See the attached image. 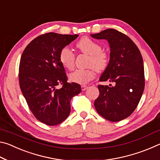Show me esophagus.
Returning <instances> with one entry per match:
<instances>
[{"mask_svg":"<svg viewBox=\"0 0 160 160\" xmlns=\"http://www.w3.org/2000/svg\"><path fill=\"white\" fill-rule=\"evenodd\" d=\"M88 88V87L87 86V85H82V86H81V89H82V91L85 90L86 89Z\"/></svg>","mask_w":160,"mask_h":160,"instance_id":"34e87169","label":"esophagus"}]
</instances>
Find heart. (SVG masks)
Returning <instances> with one entry per match:
<instances>
[{"instance_id": "obj_1", "label": "heart", "mask_w": 160, "mask_h": 160, "mask_svg": "<svg viewBox=\"0 0 160 160\" xmlns=\"http://www.w3.org/2000/svg\"><path fill=\"white\" fill-rule=\"evenodd\" d=\"M76 47L81 53L88 56L87 69H78L69 75L72 82L85 84L92 80L95 75L94 69L102 72L107 68L109 63V55L106 51L102 50L101 45L90 38L84 37L77 42ZM59 60L65 68L73 69L75 55L68 47H64L59 53Z\"/></svg>"}]
</instances>
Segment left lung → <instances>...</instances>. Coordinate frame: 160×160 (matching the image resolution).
Returning <instances> with one entry per match:
<instances>
[{"instance_id":"1","label":"left lung","mask_w":160,"mask_h":160,"mask_svg":"<svg viewBox=\"0 0 160 160\" xmlns=\"http://www.w3.org/2000/svg\"><path fill=\"white\" fill-rule=\"evenodd\" d=\"M91 36L109 42L110 61L99 81L113 83V86L98 85L99 94L94 101V107L103 118L117 122L134 112L144 91L141 53L127 35L116 29H107Z\"/></svg>"}]
</instances>
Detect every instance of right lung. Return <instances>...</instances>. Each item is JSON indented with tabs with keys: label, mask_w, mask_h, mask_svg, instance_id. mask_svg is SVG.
<instances>
[{
	"label": "right lung",
	"mask_w": 160,
	"mask_h": 160,
	"mask_svg": "<svg viewBox=\"0 0 160 160\" xmlns=\"http://www.w3.org/2000/svg\"><path fill=\"white\" fill-rule=\"evenodd\" d=\"M78 37L48 32L35 38L22 54L19 83L34 117L48 126L66 120L70 112V100L80 94L81 86L68 82L59 60L61 49ZM61 84L62 88H57Z\"/></svg>",
	"instance_id": "add662e5"
}]
</instances>
